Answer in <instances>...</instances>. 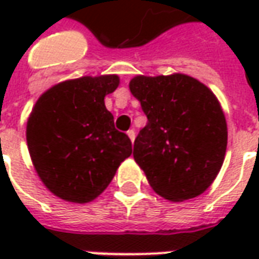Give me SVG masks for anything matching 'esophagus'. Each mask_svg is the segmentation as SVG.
Wrapping results in <instances>:
<instances>
[{
	"label": "esophagus",
	"instance_id": "1",
	"mask_svg": "<svg viewBox=\"0 0 259 259\" xmlns=\"http://www.w3.org/2000/svg\"><path fill=\"white\" fill-rule=\"evenodd\" d=\"M127 136H129L130 141L133 143V141H135V139H136V132H135V130H129V132H127Z\"/></svg>",
	"mask_w": 259,
	"mask_h": 259
}]
</instances>
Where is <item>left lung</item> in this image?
I'll return each mask as SVG.
<instances>
[{"label":"left lung","instance_id":"left-lung-1","mask_svg":"<svg viewBox=\"0 0 259 259\" xmlns=\"http://www.w3.org/2000/svg\"><path fill=\"white\" fill-rule=\"evenodd\" d=\"M129 89L148 119L135 140L133 157L152 190L176 202L202 194L222 168L228 146L217 96L183 73L139 74Z\"/></svg>","mask_w":259,"mask_h":259}]
</instances>
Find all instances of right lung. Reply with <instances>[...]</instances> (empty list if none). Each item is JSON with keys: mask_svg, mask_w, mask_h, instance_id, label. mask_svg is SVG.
<instances>
[{"mask_svg": "<svg viewBox=\"0 0 259 259\" xmlns=\"http://www.w3.org/2000/svg\"><path fill=\"white\" fill-rule=\"evenodd\" d=\"M118 85V74L65 80L44 91L31 109L26 126L31 162L61 200H96L130 157L132 141L115 129L104 102Z\"/></svg>", "mask_w": 259, "mask_h": 259, "instance_id": "obj_1", "label": "right lung"}]
</instances>
